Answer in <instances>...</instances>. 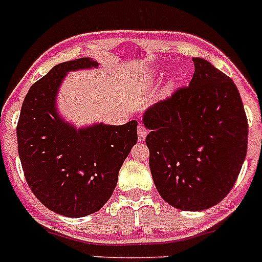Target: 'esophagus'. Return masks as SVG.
Returning a JSON list of instances; mask_svg holds the SVG:
<instances>
[{
	"label": "esophagus",
	"mask_w": 262,
	"mask_h": 262,
	"mask_svg": "<svg viewBox=\"0 0 262 262\" xmlns=\"http://www.w3.org/2000/svg\"><path fill=\"white\" fill-rule=\"evenodd\" d=\"M137 133H138L139 141H145L146 136H147L148 130L143 125H138V129H137Z\"/></svg>",
	"instance_id": "1"
}]
</instances>
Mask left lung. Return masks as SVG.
Returning a JSON list of instances; mask_svg holds the SVG:
<instances>
[{"instance_id": "8db88e82", "label": "left lung", "mask_w": 262, "mask_h": 262, "mask_svg": "<svg viewBox=\"0 0 262 262\" xmlns=\"http://www.w3.org/2000/svg\"><path fill=\"white\" fill-rule=\"evenodd\" d=\"M192 60L189 86L150 107L143 124L159 194L174 208L194 212L219 204L235 185L248 121L233 80L208 60Z\"/></svg>"}]
</instances>
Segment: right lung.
<instances>
[{"instance_id":"right-lung-1","label":"right lung","mask_w":262,"mask_h":262,"mask_svg":"<svg viewBox=\"0 0 262 262\" xmlns=\"http://www.w3.org/2000/svg\"><path fill=\"white\" fill-rule=\"evenodd\" d=\"M98 67L90 58L60 63L29 88L16 126L28 186L46 208L66 217L92 214L108 202L124 160L137 143V121L76 129L55 107L70 71Z\"/></svg>"}]
</instances>
